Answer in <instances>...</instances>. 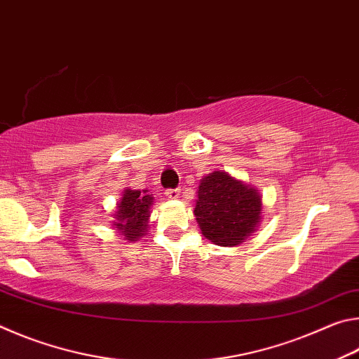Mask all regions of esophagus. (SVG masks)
I'll list each match as a JSON object with an SVG mask.
<instances>
[{"label":"esophagus","instance_id":"1","mask_svg":"<svg viewBox=\"0 0 359 359\" xmlns=\"http://www.w3.org/2000/svg\"><path fill=\"white\" fill-rule=\"evenodd\" d=\"M165 194L169 199H177L179 194H180V190H179V188H169V190L165 191Z\"/></svg>","mask_w":359,"mask_h":359}]
</instances>
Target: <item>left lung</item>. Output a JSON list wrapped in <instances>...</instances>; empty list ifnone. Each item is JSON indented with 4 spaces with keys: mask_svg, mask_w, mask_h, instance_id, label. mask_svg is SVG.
I'll list each match as a JSON object with an SVG mask.
<instances>
[{
    "mask_svg": "<svg viewBox=\"0 0 359 359\" xmlns=\"http://www.w3.org/2000/svg\"><path fill=\"white\" fill-rule=\"evenodd\" d=\"M193 214L205 239L220 247L245 242L263 220V198L257 188L226 171L204 175Z\"/></svg>",
    "mask_w": 359,
    "mask_h": 359,
    "instance_id": "obj_1",
    "label": "left lung"
}]
</instances>
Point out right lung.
Here are the masks:
<instances>
[{
	"label": "right lung",
	"mask_w": 359,
	"mask_h": 359,
	"mask_svg": "<svg viewBox=\"0 0 359 359\" xmlns=\"http://www.w3.org/2000/svg\"><path fill=\"white\" fill-rule=\"evenodd\" d=\"M154 196L149 190H131L125 188L115 210L111 214V226L126 242H136L147 234L150 228V214Z\"/></svg>",
	"instance_id": "1"
}]
</instances>
